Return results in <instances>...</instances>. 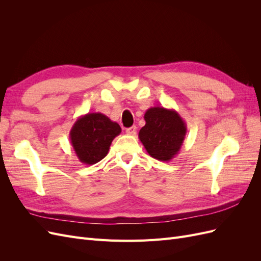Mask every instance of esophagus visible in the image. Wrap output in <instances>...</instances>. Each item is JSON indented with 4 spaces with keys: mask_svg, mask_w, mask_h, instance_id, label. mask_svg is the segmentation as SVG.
<instances>
[{
    "mask_svg": "<svg viewBox=\"0 0 261 261\" xmlns=\"http://www.w3.org/2000/svg\"><path fill=\"white\" fill-rule=\"evenodd\" d=\"M136 130H137V127L136 126H132V127L126 129V133L128 134V135H135L136 134Z\"/></svg>",
    "mask_w": 261,
    "mask_h": 261,
    "instance_id": "obj_1",
    "label": "esophagus"
}]
</instances>
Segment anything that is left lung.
I'll return each instance as SVG.
<instances>
[{
	"instance_id": "left-lung-1",
	"label": "left lung",
	"mask_w": 261,
	"mask_h": 261,
	"mask_svg": "<svg viewBox=\"0 0 261 261\" xmlns=\"http://www.w3.org/2000/svg\"><path fill=\"white\" fill-rule=\"evenodd\" d=\"M146 125L138 137L147 152L154 159L168 162L183 146L187 133L186 123L173 109L153 107L145 113Z\"/></svg>"
}]
</instances>
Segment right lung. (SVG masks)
Returning <instances> with one entry per match:
<instances>
[{
	"mask_svg": "<svg viewBox=\"0 0 261 261\" xmlns=\"http://www.w3.org/2000/svg\"><path fill=\"white\" fill-rule=\"evenodd\" d=\"M121 132L120 125L107 115L87 113L77 118L69 132V139L80 161L92 165L108 154L113 139Z\"/></svg>",
	"mask_w": 261,
	"mask_h": 261,
	"instance_id": "right-lung-1",
	"label": "right lung"
}]
</instances>
